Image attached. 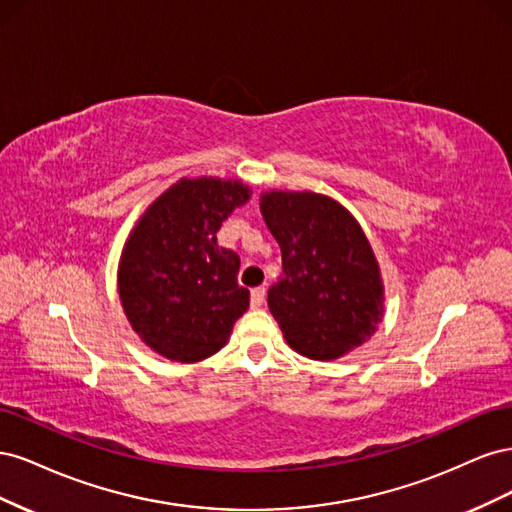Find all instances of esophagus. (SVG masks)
Here are the masks:
<instances>
[{"instance_id": "obj_1", "label": "esophagus", "mask_w": 512, "mask_h": 512, "mask_svg": "<svg viewBox=\"0 0 512 512\" xmlns=\"http://www.w3.org/2000/svg\"><path fill=\"white\" fill-rule=\"evenodd\" d=\"M262 301H265V288L258 286V288H254V290H252V299H250V303H252V307H260V305H262Z\"/></svg>"}]
</instances>
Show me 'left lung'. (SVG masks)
Returning <instances> with one entry per match:
<instances>
[{
  "label": "left lung",
  "instance_id": "obj_1",
  "mask_svg": "<svg viewBox=\"0 0 512 512\" xmlns=\"http://www.w3.org/2000/svg\"><path fill=\"white\" fill-rule=\"evenodd\" d=\"M260 209L282 250V277L267 303L288 346L331 361L367 342L384 297L361 226L333 198L312 192H269Z\"/></svg>",
  "mask_w": 512,
  "mask_h": 512
}]
</instances>
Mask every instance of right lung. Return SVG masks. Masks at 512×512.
<instances>
[{
	"instance_id": "add662e5",
	"label": "right lung",
	"mask_w": 512,
	"mask_h": 512,
	"mask_svg": "<svg viewBox=\"0 0 512 512\" xmlns=\"http://www.w3.org/2000/svg\"><path fill=\"white\" fill-rule=\"evenodd\" d=\"M250 200L241 181L181 179L134 228L119 265V297L132 329L170 361L218 352L250 307L241 258L218 245L228 215Z\"/></svg>"
}]
</instances>
